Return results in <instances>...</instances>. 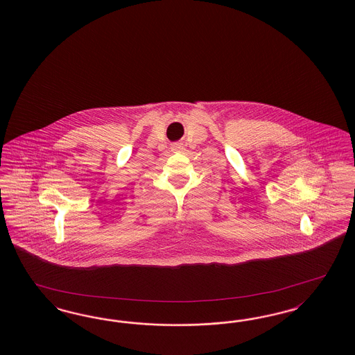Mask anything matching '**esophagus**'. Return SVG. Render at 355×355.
Instances as JSON below:
<instances>
[{"mask_svg":"<svg viewBox=\"0 0 355 355\" xmlns=\"http://www.w3.org/2000/svg\"><path fill=\"white\" fill-rule=\"evenodd\" d=\"M181 146H182V144H174L173 149H181Z\"/></svg>","mask_w":355,"mask_h":355,"instance_id":"1","label":"esophagus"}]
</instances>
